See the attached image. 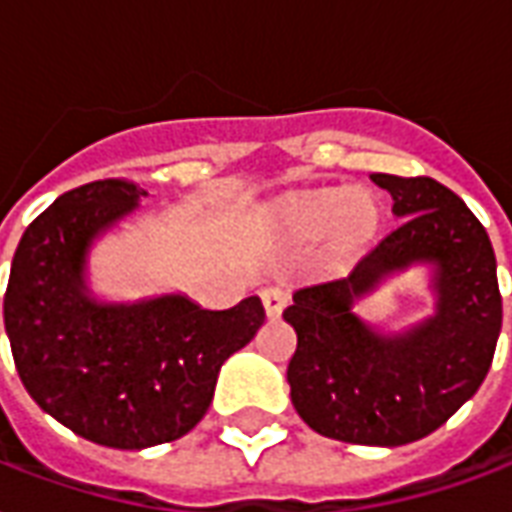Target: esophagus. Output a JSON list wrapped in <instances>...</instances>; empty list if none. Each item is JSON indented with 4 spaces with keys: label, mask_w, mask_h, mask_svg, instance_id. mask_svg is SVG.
Listing matches in <instances>:
<instances>
[{
    "label": "esophagus",
    "mask_w": 512,
    "mask_h": 512,
    "mask_svg": "<svg viewBox=\"0 0 512 512\" xmlns=\"http://www.w3.org/2000/svg\"><path fill=\"white\" fill-rule=\"evenodd\" d=\"M287 304V293L285 290H279V287H266L263 290V306H266L268 317H279L282 309Z\"/></svg>",
    "instance_id": "1"
}]
</instances>
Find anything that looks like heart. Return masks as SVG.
<instances>
[{"label": "heart", "instance_id": "heart-1", "mask_svg": "<svg viewBox=\"0 0 512 512\" xmlns=\"http://www.w3.org/2000/svg\"><path fill=\"white\" fill-rule=\"evenodd\" d=\"M279 225L287 236L314 241V238L333 236L342 244H361L372 236L377 227V208L361 192L333 189L312 198L295 200L279 214Z\"/></svg>", "mask_w": 512, "mask_h": 512}]
</instances>
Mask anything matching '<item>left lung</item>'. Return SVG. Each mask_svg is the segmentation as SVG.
I'll return each mask as SVG.
<instances>
[{
  "instance_id": "obj_1",
  "label": "left lung",
  "mask_w": 512,
  "mask_h": 512,
  "mask_svg": "<svg viewBox=\"0 0 512 512\" xmlns=\"http://www.w3.org/2000/svg\"><path fill=\"white\" fill-rule=\"evenodd\" d=\"M399 225L347 274L298 287L285 309L298 347L290 399L323 437L396 448L437 431L478 393L502 328L497 257L486 227L439 181L374 173ZM426 267L435 312L401 332L354 312L391 275Z\"/></svg>"
}]
</instances>
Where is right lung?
I'll list each match as a JSON object with an SVG mask.
<instances>
[{
    "label": "right lung",
    "instance_id": "right-lung-1",
    "mask_svg": "<svg viewBox=\"0 0 512 512\" xmlns=\"http://www.w3.org/2000/svg\"><path fill=\"white\" fill-rule=\"evenodd\" d=\"M146 195L119 179L64 192L26 227L5 293V331L29 396L78 437L116 450L154 448L195 429L222 363L266 320L257 295L203 309L184 293L138 301L94 293V244Z\"/></svg>",
    "mask_w": 512,
    "mask_h": 512
}]
</instances>
